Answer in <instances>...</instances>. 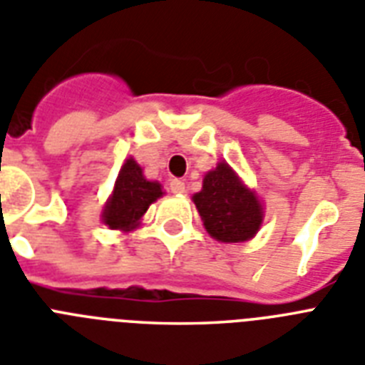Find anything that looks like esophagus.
<instances>
[{
    "instance_id": "obj_1",
    "label": "esophagus",
    "mask_w": 365,
    "mask_h": 365,
    "mask_svg": "<svg viewBox=\"0 0 365 365\" xmlns=\"http://www.w3.org/2000/svg\"><path fill=\"white\" fill-rule=\"evenodd\" d=\"M170 191H173L174 195H182V192H185V183H183L182 180H173V182H170Z\"/></svg>"
}]
</instances>
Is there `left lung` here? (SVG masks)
I'll list each match as a JSON object with an SVG mask.
<instances>
[{"label":"left lung","instance_id":"8db88e82","mask_svg":"<svg viewBox=\"0 0 365 365\" xmlns=\"http://www.w3.org/2000/svg\"><path fill=\"white\" fill-rule=\"evenodd\" d=\"M192 202L202 217L204 229L225 244L247 242L259 232L264 208L232 168L225 161L204 176L202 191L192 195Z\"/></svg>","mask_w":365,"mask_h":365}]
</instances>
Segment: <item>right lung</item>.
<instances>
[{"label": "right lung", "mask_w": 365, "mask_h": 365, "mask_svg": "<svg viewBox=\"0 0 365 365\" xmlns=\"http://www.w3.org/2000/svg\"><path fill=\"white\" fill-rule=\"evenodd\" d=\"M159 197H163L161 183L146 180L140 165L129 157L115 178L114 191L106 200L101 219L108 229L129 232L138 227L150 204Z\"/></svg>", "instance_id": "right-lung-1"}]
</instances>
